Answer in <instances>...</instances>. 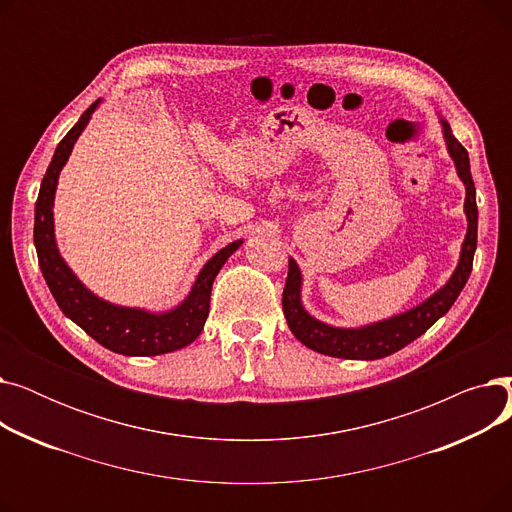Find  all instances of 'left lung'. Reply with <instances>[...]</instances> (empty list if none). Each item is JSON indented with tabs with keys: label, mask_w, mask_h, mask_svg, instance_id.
Segmentation results:
<instances>
[{
	"label": "left lung",
	"mask_w": 512,
	"mask_h": 512,
	"mask_svg": "<svg viewBox=\"0 0 512 512\" xmlns=\"http://www.w3.org/2000/svg\"><path fill=\"white\" fill-rule=\"evenodd\" d=\"M444 137L448 151L456 164V172L463 178L467 188L465 199V213L469 220V230L463 242L461 251V263L456 267L448 284L438 290L434 297H429L419 307L396 315L392 319L380 321L359 330H340L321 324V321L313 319L301 305V272L294 259H288V278L282 292V309L288 321L290 332L297 336L305 346L313 348V351L338 357V359H382L388 357L400 348L411 344L415 338H419L423 332L432 328L436 321L448 313V309L454 305L456 297L465 288L471 270H473V255L477 247V203H475V184L471 178L469 168V155L467 149L454 139L450 126L444 122Z\"/></svg>",
	"instance_id": "8db88e82"
}]
</instances>
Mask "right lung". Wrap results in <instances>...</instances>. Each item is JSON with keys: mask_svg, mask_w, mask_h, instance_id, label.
Wrapping results in <instances>:
<instances>
[{"mask_svg": "<svg viewBox=\"0 0 512 512\" xmlns=\"http://www.w3.org/2000/svg\"><path fill=\"white\" fill-rule=\"evenodd\" d=\"M97 103L80 116V120L68 130L60 141L51 164L43 176L41 191L35 203V247L39 257V267L43 278L56 299L58 307L76 326L83 328L101 346L126 357H153L164 355L191 344L203 330L209 315L211 286L215 276L222 270L226 259L240 247L242 240H234L222 251L215 253L201 270L188 299L170 313L153 315L141 309L116 307L97 299L76 276L68 270V265L58 253L56 240H53V195H56L58 176L62 166L74 147L78 134L87 126Z\"/></svg>", "mask_w": 512, "mask_h": 512, "instance_id": "add662e5", "label": "right lung"}]
</instances>
